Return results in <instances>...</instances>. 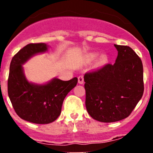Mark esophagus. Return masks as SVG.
<instances>
[{"label": "esophagus", "instance_id": "obj_1", "mask_svg": "<svg viewBox=\"0 0 153 153\" xmlns=\"http://www.w3.org/2000/svg\"><path fill=\"white\" fill-rule=\"evenodd\" d=\"M84 80H83V76H79V77H78V83L79 84H83Z\"/></svg>", "mask_w": 153, "mask_h": 153}]
</instances>
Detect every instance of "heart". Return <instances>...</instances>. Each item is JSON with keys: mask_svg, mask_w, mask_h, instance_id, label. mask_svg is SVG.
I'll return each instance as SVG.
<instances>
[{"mask_svg": "<svg viewBox=\"0 0 153 153\" xmlns=\"http://www.w3.org/2000/svg\"><path fill=\"white\" fill-rule=\"evenodd\" d=\"M97 53L93 52L90 53L88 54H86V56H85V60L87 62H92L93 60H94L97 58ZM108 60V56L106 54V53H102V54L100 55V58H99V63H106Z\"/></svg>", "mask_w": 153, "mask_h": 153, "instance_id": "heart-1", "label": "heart"}]
</instances>
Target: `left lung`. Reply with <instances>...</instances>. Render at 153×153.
<instances>
[{"label": "left lung", "instance_id": "1", "mask_svg": "<svg viewBox=\"0 0 153 153\" xmlns=\"http://www.w3.org/2000/svg\"><path fill=\"white\" fill-rule=\"evenodd\" d=\"M114 47L118 51L114 64L84 75L86 110L99 122H117L129 117L144 91L141 59L128 46Z\"/></svg>", "mask_w": 153, "mask_h": 153}]
</instances>
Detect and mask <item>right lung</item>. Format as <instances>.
I'll return each mask as SVG.
<instances>
[{"label": "right lung", "mask_w": 153, "mask_h": 153, "mask_svg": "<svg viewBox=\"0 0 153 153\" xmlns=\"http://www.w3.org/2000/svg\"><path fill=\"white\" fill-rule=\"evenodd\" d=\"M49 45L30 44L12 58L7 81L8 97L16 113L22 120L36 124H48L58 118L63 102L76 86L77 78L63 81L54 77L44 83L30 82L23 65L36 54L44 53Z\"/></svg>", "instance_id": "obj_1"}]
</instances>
